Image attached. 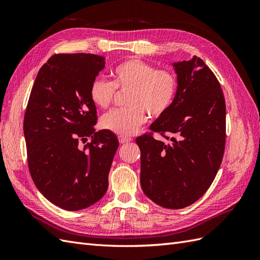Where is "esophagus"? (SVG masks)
I'll list each match as a JSON object with an SVG mask.
<instances>
[{
  "instance_id": "34e87169",
  "label": "esophagus",
  "mask_w": 260,
  "mask_h": 260,
  "mask_svg": "<svg viewBox=\"0 0 260 260\" xmlns=\"http://www.w3.org/2000/svg\"><path fill=\"white\" fill-rule=\"evenodd\" d=\"M118 139H119V143H120V144H125V143H128V142H131V138L119 137Z\"/></svg>"
}]
</instances>
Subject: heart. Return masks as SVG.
I'll return each mask as SVG.
<instances>
[{"instance_id": "obj_1", "label": "heart", "mask_w": 260, "mask_h": 260, "mask_svg": "<svg viewBox=\"0 0 260 260\" xmlns=\"http://www.w3.org/2000/svg\"><path fill=\"white\" fill-rule=\"evenodd\" d=\"M113 82L95 78L90 85V99L100 108L112 104L116 89L127 94V108L115 109L102 117V128L119 137H130L146 120V114L159 117L174 103L178 81L176 75L167 69L138 58L122 61L112 70Z\"/></svg>"}]
</instances>
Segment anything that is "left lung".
<instances>
[{
  "label": "left lung",
  "mask_w": 260,
  "mask_h": 260,
  "mask_svg": "<svg viewBox=\"0 0 260 260\" xmlns=\"http://www.w3.org/2000/svg\"><path fill=\"white\" fill-rule=\"evenodd\" d=\"M172 66L178 81L175 101L149 127L169 142L152 135L136 142L141 149L144 194L161 207L181 209L202 198L221 165L225 102L216 76L200 57Z\"/></svg>",
  "instance_id": "obj_1"
}]
</instances>
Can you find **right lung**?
Returning a JSON list of instances; mask_svg holds the SVG:
<instances>
[{
	"label": "right lung",
	"instance_id": "add662e5",
	"mask_svg": "<svg viewBox=\"0 0 260 260\" xmlns=\"http://www.w3.org/2000/svg\"><path fill=\"white\" fill-rule=\"evenodd\" d=\"M104 67L99 55H53L30 93L23 119L30 175L44 198L65 210L93 205L108 187L119 142L113 132L94 129L96 107L90 99L91 82Z\"/></svg>",
	"mask_w": 260,
	"mask_h": 260
}]
</instances>
